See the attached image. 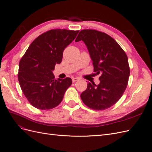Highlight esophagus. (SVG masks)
<instances>
[{"instance_id":"1","label":"esophagus","mask_w":152,"mask_h":152,"mask_svg":"<svg viewBox=\"0 0 152 152\" xmlns=\"http://www.w3.org/2000/svg\"><path fill=\"white\" fill-rule=\"evenodd\" d=\"M79 80V78H72V82H75Z\"/></svg>"}]
</instances>
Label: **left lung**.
I'll return each mask as SVG.
<instances>
[{"label": "left lung", "instance_id": "1", "mask_svg": "<svg viewBox=\"0 0 152 152\" xmlns=\"http://www.w3.org/2000/svg\"><path fill=\"white\" fill-rule=\"evenodd\" d=\"M82 40L87 47L94 72L100 83L87 84L80 94L83 103L95 110L111 107L121 99L127 86L130 68L126 53L108 34L95 30H81L75 42Z\"/></svg>", "mask_w": 152, "mask_h": 152}]
</instances>
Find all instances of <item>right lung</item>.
<instances>
[{
    "mask_svg": "<svg viewBox=\"0 0 152 152\" xmlns=\"http://www.w3.org/2000/svg\"><path fill=\"white\" fill-rule=\"evenodd\" d=\"M79 30L53 29L37 37L19 63L18 77L21 90L36 108L50 110L61 102L72 84L69 77L54 79L53 70L61 63L63 50L76 37Z\"/></svg>",
    "mask_w": 152,
    "mask_h": 152,
    "instance_id": "right-lung-1",
    "label": "right lung"
}]
</instances>
